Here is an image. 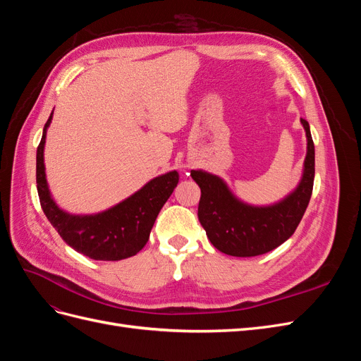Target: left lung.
<instances>
[{"instance_id": "1", "label": "left lung", "mask_w": 361, "mask_h": 361, "mask_svg": "<svg viewBox=\"0 0 361 361\" xmlns=\"http://www.w3.org/2000/svg\"><path fill=\"white\" fill-rule=\"evenodd\" d=\"M307 137L302 176L285 199L267 206L239 200L216 174L191 170L200 187L199 221L211 244L221 253L236 257L265 255L293 235L312 197L314 179V145L307 120L301 118Z\"/></svg>"}]
</instances>
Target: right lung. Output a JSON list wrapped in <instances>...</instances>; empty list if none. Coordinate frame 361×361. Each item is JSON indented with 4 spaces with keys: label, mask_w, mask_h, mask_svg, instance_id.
I'll use <instances>...</instances> for the list:
<instances>
[{
    "label": "right lung",
    "mask_w": 361,
    "mask_h": 361,
    "mask_svg": "<svg viewBox=\"0 0 361 361\" xmlns=\"http://www.w3.org/2000/svg\"><path fill=\"white\" fill-rule=\"evenodd\" d=\"M51 120L52 113L43 128L36 155L37 192L49 223L64 243L90 259L122 260L135 256L146 245L161 207L176 188L178 171L173 170L149 180L143 188L106 211L90 215L69 214L54 202L47 182L43 150Z\"/></svg>",
    "instance_id": "add662e5"
}]
</instances>
